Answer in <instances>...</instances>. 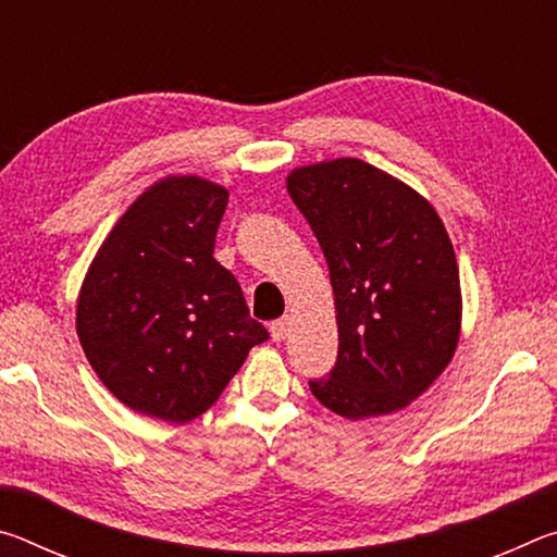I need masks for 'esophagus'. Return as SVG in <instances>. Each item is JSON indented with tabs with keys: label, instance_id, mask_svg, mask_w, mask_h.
I'll return each mask as SVG.
<instances>
[{
	"label": "esophagus",
	"instance_id": "esophagus-1",
	"mask_svg": "<svg viewBox=\"0 0 557 557\" xmlns=\"http://www.w3.org/2000/svg\"><path fill=\"white\" fill-rule=\"evenodd\" d=\"M287 332H289V319L287 317H282V319H277V322L270 324L272 342H282V338L287 336Z\"/></svg>",
	"mask_w": 557,
	"mask_h": 557
}]
</instances>
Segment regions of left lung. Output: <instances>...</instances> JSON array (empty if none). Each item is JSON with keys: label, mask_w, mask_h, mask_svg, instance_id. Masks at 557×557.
I'll return each instance as SVG.
<instances>
[{"label": "left lung", "mask_w": 557, "mask_h": 557, "mask_svg": "<svg viewBox=\"0 0 557 557\" xmlns=\"http://www.w3.org/2000/svg\"><path fill=\"white\" fill-rule=\"evenodd\" d=\"M287 191L322 245L338 324L334 369L309 388L348 420L405 408L459 342V268L437 211L348 157L295 169Z\"/></svg>", "instance_id": "1"}]
</instances>
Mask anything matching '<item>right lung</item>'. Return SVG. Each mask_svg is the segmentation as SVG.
Segmentation results:
<instances>
[{"label": "right lung", "mask_w": 557, "mask_h": 557, "mask_svg": "<svg viewBox=\"0 0 557 557\" xmlns=\"http://www.w3.org/2000/svg\"><path fill=\"white\" fill-rule=\"evenodd\" d=\"M228 191L201 176L149 186L81 287L75 329L92 371L135 412L182 425L219 400L268 329L213 258Z\"/></svg>", "instance_id": "right-lung-1"}]
</instances>
